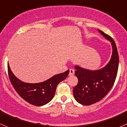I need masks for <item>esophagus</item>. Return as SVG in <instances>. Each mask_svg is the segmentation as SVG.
Returning <instances> with one entry per match:
<instances>
[{"mask_svg": "<svg viewBox=\"0 0 127 127\" xmlns=\"http://www.w3.org/2000/svg\"><path fill=\"white\" fill-rule=\"evenodd\" d=\"M73 74H74V70L72 69H70L69 75V76H72Z\"/></svg>", "mask_w": 127, "mask_h": 127, "instance_id": "esophagus-1", "label": "esophagus"}]
</instances>
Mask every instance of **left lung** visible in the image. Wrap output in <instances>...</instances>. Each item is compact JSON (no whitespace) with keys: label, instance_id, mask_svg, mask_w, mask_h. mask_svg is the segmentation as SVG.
Instances as JSON below:
<instances>
[{"label":"left lung","instance_id":"8db88e82","mask_svg":"<svg viewBox=\"0 0 127 127\" xmlns=\"http://www.w3.org/2000/svg\"><path fill=\"white\" fill-rule=\"evenodd\" d=\"M99 32L111 42L112 55L109 63L101 69L90 71L75 66L78 83L74 87L73 94L76 101L82 105H89L102 100L113 87L117 74L119 58L115 41L107 34Z\"/></svg>","mask_w":127,"mask_h":127}]
</instances>
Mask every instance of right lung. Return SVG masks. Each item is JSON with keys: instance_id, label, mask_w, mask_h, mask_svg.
<instances>
[{"instance_id": "1", "label": "right lung", "mask_w": 127, "mask_h": 127, "mask_svg": "<svg viewBox=\"0 0 127 127\" xmlns=\"http://www.w3.org/2000/svg\"><path fill=\"white\" fill-rule=\"evenodd\" d=\"M8 74L10 81L16 92L27 102L36 106H41L51 101L55 95L58 84L64 80L69 70L55 75L49 79L36 84H30L20 81L15 76L8 64Z\"/></svg>"}]
</instances>
